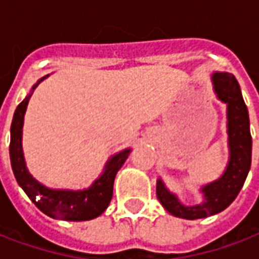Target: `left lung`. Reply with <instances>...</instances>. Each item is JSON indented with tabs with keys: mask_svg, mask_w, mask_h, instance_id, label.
<instances>
[{
	"mask_svg": "<svg viewBox=\"0 0 259 259\" xmlns=\"http://www.w3.org/2000/svg\"><path fill=\"white\" fill-rule=\"evenodd\" d=\"M211 81L218 100L226 104L229 159L223 174L217 180L201 187L202 201L195 205H185L179 197L165 186L163 180L158 178V200L170 215L182 219L193 221L208 218L226 209L237 197L250 172L252 150L250 118L239 83L233 74L228 72H213Z\"/></svg>",
	"mask_w": 259,
	"mask_h": 259,
	"instance_id": "left-lung-1",
	"label": "left lung"
}]
</instances>
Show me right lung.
<instances>
[{
	"mask_svg": "<svg viewBox=\"0 0 259 259\" xmlns=\"http://www.w3.org/2000/svg\"><path fill=\"white\" fill-rule=\"evenodd\" d=\"M50 74L44 76L31 87L30 93L20 102L14 113L12 124H11V144H9V155L11 165L14 170L18 185L23 189L27 197L36 206L46 215L54 219L62 221H90L100 217L107 209L111 202L113 191V182L118 170L122 168L124 161L127 159L132 148H124L122 151L113 154L105 163L101 175L97 178L93 185L83 190H69V189H51L40 183L33 178L26 166L25 154L22 147V136H23V122L27 104L33 91L42 80L47 79ZM39 200H36V197Z\"/></svg>",
	"mask_w": 259,
	"mask_h": 259,
	"instance_id": "right-lung-1",
	"label": "right lung"
}]
</instances>
